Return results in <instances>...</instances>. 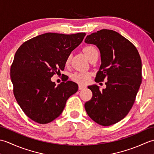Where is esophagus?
Listing matches in <instances>:
<instances>
[{"mask_svg": "<svg viewBox=\"0 0 154 154\" xmlns=\"http://www.w3.org/2000/svg\"><path fill=\"white\" fill-rule=\"evenodd\" d=\"M85 88H86V86H85V85H79V90L84 89Z\"/></svg>", "mask_w": 154, "mask_h": 154, "instance_id": "esophagus-1", "label": "esophagus"}]
</instances>
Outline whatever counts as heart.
<instances>
[{"mask_svg": "<svg viewBox=\"0 0 154 154\" xmlns=\"http://www.w3.org/2000/svg\"><path fill=\"white\" fill-rule=\"evenodd\" d=\"M83 51L86 55L87 58L89 60L91 61L93 58L96 56H99V51H98L97 49L93 46V45H87L85 46L83 49ZM71 61V56H69L67 57L66 60H65V65H67ZM91 74L88 72H81V73H75L73 76H72V79L75 82L79 83L81 85H85L89 82L90 80Z\"/></svg>", "mask_w": 154, "mask_h": 154, "instance_id": "obj_1", "label": "heart"}]
</instances>
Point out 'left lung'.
Returning a JSON list of instances; mask_svg holds the SVG:
<instances>
[{
  "mask_svg": "<svg viewBox=\"0 0 154 154\" xmlns=\"http://www.w3.org/2000/svg\"><path fill=\"white\" fill-rule=\"evenodd\" d=\"M85 42L97 45L100 53L101 65L94 81L107 79L102 91L96 85L88 87L93 97L85 109L97 124L112 125L127 115L134 103L142 83L141 58L131 42L111 30L88 35Z\"/></svg>",
  "mask_w": 154,
  "mask_h": 154,
  "instance_id": "8db88e82",
  "label": "left lung"
}]
</instances>
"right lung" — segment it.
I'll list each match as a JSON object with an SVG mask.
<instances>
[{"label": "right lung", "mask_w": 154, "mask_h": 154, "mask_svg": "<svg viewBox=\"0 0 154 154\" xmlns=\"http://www.w3.org/2000/svg\"><path fill=\"white\" fill-rule=\"evenodd\" d=\"M85 35L45 33L24 42L16 51L11 68L13 92L23 112L34 122L55 120L78 91L73 81L56 86L51 77L64 70L67 57Z\"/></svg>", "instance_id": "right-lung-1"}]
</instances>
